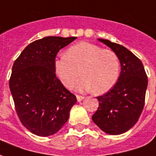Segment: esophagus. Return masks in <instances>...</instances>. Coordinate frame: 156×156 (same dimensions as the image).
I'll return each mask as SVG.
<instances>
[{
	"label": "esophagus",
	"instance_id": "esophagus-1",
	"mask_svg": "<svg viewBox=\"0 0 156 156\" xmlns=\"http://www.w3.org/2000/svg\"><path fill=\"white\" fill-rule=\"evenodd\" d=\"M84 99V97L81 96V95H77V100H78V102H80V101H82Z\"/></svg>",
	"mask_w": 156,
	"mask_h": 156
}]
</instances>
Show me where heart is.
I'll return each mask as SVG.
<instances>
[{
  "mask_svg": "<svg viewBox=\"0 0 156 156\" xmlns=\"http://www.w3.org/2000/svg\"><path fill=\"white\" fill-rule=\"evenodd\" d=\"M54 71L67 88L72 87L81 73L83 78L75 86L78 91L93 90L95 94H104L119 78L120 62L111 50H102L89 42H79L68 48L66 55L55 59Z\"/></svg>",
  "mask_w": 156,
  "mask_h": 156,
  "instance_id": "heart-1",
  "label": "heart"
}]
</instances>
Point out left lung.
<instances>
[{
	"mask_svg": "<svg viewBox=\"0 0 156 156\" xmlns=\"http://www.w3.org/2000/svg\"><path fill=\"white\" fill-rule=\"evenodd\" d=\"M98 40L118 56L121 73L108 92L97 97L99 107L92 120L105 133L122 134L134 126L142 113L148 78L142 62L129 50L108 40Z\"/></svg>",
	"mask_w": 156,
	"mask_h": 156,
	"instance_id": "8db88e82",
	"label": "left lung"
}]
</instances>
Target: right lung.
<instances>
[{"instance_id": "1", "label": "right lung", "mask_w": 156, "mask_h": 156, "mask_svg": "<svg viewBox=\"0 0 156 156\" xmlns=\"http://www.w3.org/2000/svg\"><path fill=\"white\" fill-rule=\"evenodd\" d=\"M76 37L35 40L14 62L9 81L17 116L28 130L41 137L55 134L69 118L77 98L55 77L54 62Z\"/></svg>"}]
</instances>
